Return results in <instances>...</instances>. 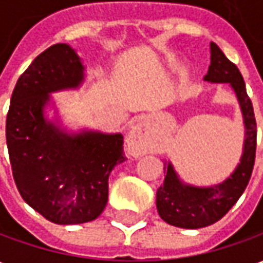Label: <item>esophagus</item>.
Returning a JSON list of instances; mask_svg holds the SVG:
<instances>
[{
	"instance_id": "1",
	"label": "esophagus",
	"mask_w": 263,
	"mask_h": 263,
	"mask_svg": "<svg viewBox=\"0 0 263 263\" xmlns=\"http://www.w3.org/2000/svg\"><path fill=\"white\" fill-rule=\"evenodd\" d=\"M146 124H148V120L146 118H138L137 122L134 124V126L129 131V135H128V139H126V149L128 152L135 156V158H139L142 155L148 154V142L145 139V129H146Z\"/></svg>"
}]
</instances>
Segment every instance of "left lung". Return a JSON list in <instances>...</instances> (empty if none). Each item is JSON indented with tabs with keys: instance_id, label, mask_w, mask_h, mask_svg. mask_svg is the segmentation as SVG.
Segmentation results:
<instances>
[{
	"instance_id": "obj_1",
	"label": "left lung",
	"mask_w": 263,
	"mask_h": 263,
	"mask_svg": "<svg viewBox=\"0 0 263 263\" xmlns=\"http://www.w3.org/2000/svg\"><path fill=\"white\" fill-rule=\"evenodd\" d=\"M210 49L211 63L204 80L231 84L242 109L247 138L241 163L226 182L213 187L200 189L183 184L173 166L165 163V182L156 193L158 213L167 224L192 230L214 224L231 210L248 186L256 155V121L242 74L214 42L210 43Z\"/></svg>"
}]
</instances>
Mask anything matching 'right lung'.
<instances>
[{
	"label": "right lung",
	"instance_id": "add662e5",
	"mask_svg": "<svg viewBox=\"0 0 263 263\" xmlns=\"http://www.w3.org/2000/svg\"><path fill=\"white\" fill-rule=\"evenodd\" d=\"M73 49L56 43L35 58L16 81L5 137L18 192L54 224L97 218L108 201V176L126 159L124 137L101 132L67 135L43 117L49 92L76 88L84 79Z\"/></svg>",
	"mask_w": 263,
	"mask_h": 263
}]
</instances>
